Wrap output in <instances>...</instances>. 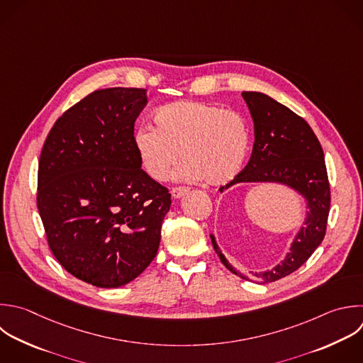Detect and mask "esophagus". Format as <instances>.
Returning <instances> with one entry per match:
<instances>
[{
	"instance_id": "esophagus-1",
	"label": "esophagus",
	"mask_w": 363,
	"mask_h": 363,
	"mask_svg": "<svg viewBox=\"0 0 363 363\" xmlns=\"http://www.w3.org/2000/svg\"><path fill=\"white\" fill-rule=\"evenodd\" d=\"M189 187H186V186H183V187H174V189H172V196L174 197V199H182L184 194H187L189 193Z\"/></svg>"
}]
</instances>
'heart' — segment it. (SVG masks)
I'll list each match as a JSON object with an SVG mask.
<instances>
[{
  "instance_id": "b5f03b06",
  "label": "heart",
  "mask_w": 363,
  "mask_h": 363,
  "mask_svg": "<svg viewBox=\"0 0 363 363\" xmlns=\"http://www.w3.org/2000/svg\"><path fill=\"white\" fill-rule=\"evenodd\" d=\"M156 128L142 125L135 132V147L146 173L164 180L182 157L177 176L223 184L244 166L250 133L244 118L233 111L207 104L182 101L162 106L155 113Z\"/></svg>"
}]
</instances>
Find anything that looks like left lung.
<instances>
[{
    "label": "left lung",
    "instance_id": "obj_1",
    "mask_svg": "<svg viewBox=\"0 0 363 363\" xmlns=\"http://www.w3.org/2000/svg\"><path fill=\"white\" fill-rule=\"evenodd\" d=\"M241 95L254 122L255 142L245 169L220 191L237 183H279L301 194L308 211L289 252L268 271L250 272V275L237 271L220 251L214 235L210 237L221 262L233 274L257 284H268L296 271L322 242L330 207V189L323 150L311 126L265 94L242 92Z\"/></svg>",
    "mask_w": 363,
    "mask_h": 363
}]
</instances>
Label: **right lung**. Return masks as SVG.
Here are the masks:
<instances>
[{"label": "right lung", "mask_w": 363, "mask_h": 363, "mask_svg": "<svg viewBox=\"0 0 363 363\" xmlns=\"http://www.w3.org/2000/svg\"><path fill=\"white\" fill-rule=\"evenodd\" d=\"M146 89H99L52 126L38 164L37 206L48 245L74 277L118 288L157 254L172 200L133 142Z\"/></svg>", "instance_id": "obj_1"}]
</instances>
